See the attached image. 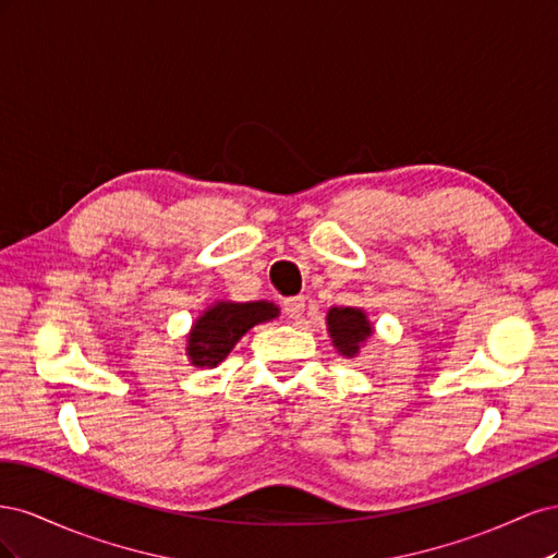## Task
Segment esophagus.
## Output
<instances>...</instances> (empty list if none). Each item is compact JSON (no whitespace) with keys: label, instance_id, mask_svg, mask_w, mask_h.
<instances>
[{"label":"esophagus","instance_id":"1","mask_svg":"<svg viewBox=\"0 0 558 558\" xmlns=\"http://www.w3.org/2000/svg\"><path fill=\"white\" fill-rule=\"evenodd\" d=\"M283 314L289 318H300L302 314H305V298L298 295V298H291L283 302Z\"/></svg>","mask_w":558,"mask_h":558}]
</instances>
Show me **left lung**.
<instances>
[{
	"instance_id": "obj_1",
	"label": "left lung",
	"mask_w": 558,
	"mask_h": 558,
	"mask_svg": "<svg viewBox=\"0 0 558 558\" xmlns=\"http://www.w3.org/2000/svg\"><path fill=\"white\" fill-rule=\"evenodd\" d=\"M326 326L332 347L344 359H356L361 347H365L369 337L375 335L373 320L367 318V312L361 307H330Z\"/></svg>"
}]
</instances>
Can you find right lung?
<instances>
[{
  "label": "right lung",
  "instance_id": "1",
  "mask_svg": "<svg viewBox=\"0 0 558 558\" xmlns=\"http://www.w3.org/2000/svg\"><path fill=\"white\" fill-rule=\"evenodd\" d=\"M277 316L279 307L267 300H218L193 320L191 332L185 335V356L195 367H216L253 326Z\"/></svg>",
  "mask_w": 558,
  "mask_h": 558
}]
</instances>
